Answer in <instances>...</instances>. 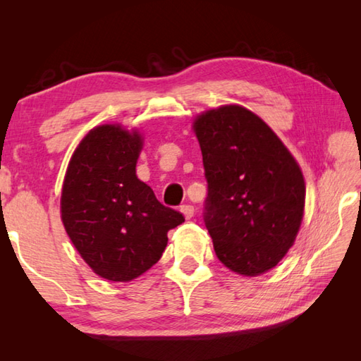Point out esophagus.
I'll return each mask as SVG.
<instances>
[{"mask_svg": "<svg viewBox=\"0 0 361 361\" xmlns=\"http://www.w3.org/2000/svg\"><path fill=\"white\" fill-rule=\"evenodd\" d=\"M180 211L183 212V216H185L188 220L192 219V217H194V212H195L194 206H190V204H183Z\"/></svg>", "mask_w": 361, "mask_h": 361, "instance_id": "1", "label": "esophagus"}]
</instances>
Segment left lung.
<instances>
[{
  "label": "left lung",
  "instance_id": "left-lung-1",
  "mask_svg": "<svg viewBox=\"0 0 361 361\" xmlns=\"http://www.w3.org/2000/svg\"><path fill=\"white\" fill-rule=\"evenodd\" d=\"M194 132L208 181L204 225L219 260L243 276L271 270L302 221L299 164L278 135L240 105L198 114Z\"/></svg>",
  "mask_w": 361,
  "mask_h": 361
}]
</instances>
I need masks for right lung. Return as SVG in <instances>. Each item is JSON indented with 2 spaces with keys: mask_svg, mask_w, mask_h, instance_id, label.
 <instances>
[{
  "mask_svg": "<svg viewBox=\"0 0 361 361\" xmlns=\"http://www.w3.org/2000/svg\"><path fill=\"white\" fill-rule=\"evenodd\" d=\"M141 149L136 130L99 126L78 145L63 181L60 212L68 235L91 270L114 282L155 265L169 229L185 221L136 176Z\"/></svg>",
  "mask_w": 361,
  "mask_h": 361,
  "instance_id": "obj_1",
  "label": "right lung"
}]
</instances>
